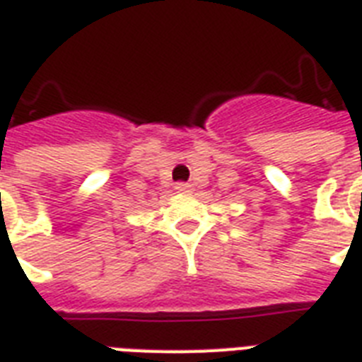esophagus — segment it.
<instances>
[{"label": "esophagus", "mask_w": 362, "mask_h": 362, "mask_svg": "<svg viewBox=\"0 0 362 362\" xmlns=\"http://www.w3.org/2000/svg\"><path fill=\"white\" fill-rule=\"evenodd\" d=\"M175 189L178 191V193H189L191 186H189V184H184V182H180V184H176Z\"/></svg>", "instance_id": "34e87169"}]
</instances>
